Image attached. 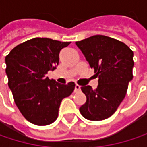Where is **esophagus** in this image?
<instances>
[{"instance_id":"esophagus-1","label":"esophagus","mask_w":147,"mask_h":147,"mask_svg":"<svg viewBox=\"0 0 147 147\" xmlns=\"http://www.w3.org/2000/svg\"><path fill=\"white\" fill-rule=\"evenodd\" d=\"M80 90H81V86L78 85V84H76V86H75V92L76 93V92H79Z\"/></svg>"}]
</instances>
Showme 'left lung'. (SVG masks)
I'll use <instances>...</instances> for the list:
<instances>
[{"mask_svg": "<svg viewBox=\"0 0 147 147\" xmlns=\"http://www.w3.org/2000/svg\"><path fill=\"white\" fill-rule=\"evenodd\" d=\"M76 44L99 76L97 88H81L87 101L79 111L88 120H105L115 113L127 94L133 78L134 53L125 43L102 35L76 42Z\"/></svg>", "mask_w": 147, "mask_h": 147, "instance_id": "1", "label": "left lung"}]
</instances>
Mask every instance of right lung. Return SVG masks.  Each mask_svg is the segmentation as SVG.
I'll return each mask as SVG.
<instances>
[{
    "label": "right lung",
    "instance_id": "right-lung-1",
    "mask_svg": "<svg viewBox=\"0 0 147 147\" xmlns=\"http://www.w3.org/2000/svg\"><path fill=\"white\" fill-rule=\"evenodd\" d=\"M69 44L36 37L16 46L6 56V73L14 102L24 118L33 124L53 123L62 100L75 89L73 82L59 84L46 76L56 69L60 50Z\"/></svg>",
    "mask_w": 147,
    "mask_h": 147
}]
</instances>
